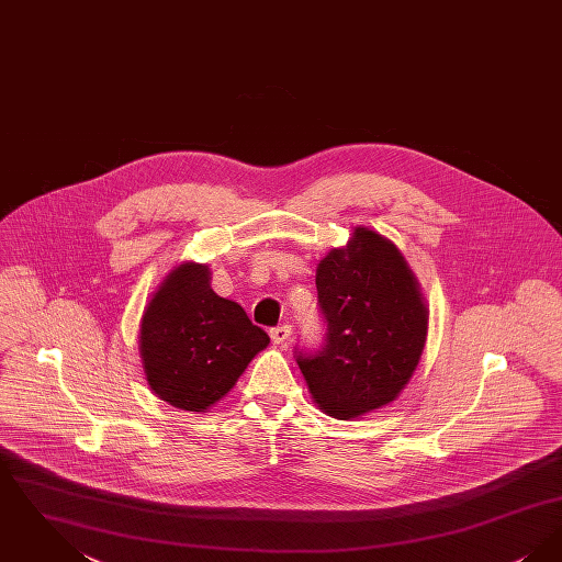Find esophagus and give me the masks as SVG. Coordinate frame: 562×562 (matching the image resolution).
Returning <instances> with one entry per match:
<instances>
[{"label": "esophagus", "mask_w": 562, "mask_h": 562, "mask_svg": "<svg viewBox=\"0 0 562 562\" xmlns=\"http://www.w3.org/2000/svg\"><path fill=\"white\" fill-rule=\"evenodd\" d=\"M269 335H271V341H273L276 346H284V344L291 339V326H289V324L276 326V328L269 330Z\"/></svg>", "instance_id": "obj_1"}]
</instances>
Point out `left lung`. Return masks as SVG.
I'll return each instance as SVG.
<instances>
[{
  "instance_id": "left-lung-1",
  "label": "left lung",
  "mask_w": 562,
  "mask_h": 562,
  "mask_svg": "<svg viewBox=\"0 0 562 562\" xmlns=\"http://www.w3.org/2000/svg\"><path fill=\"white\" fill-rule=\"evenodd\" d=\"M326 346L296 364L322 413L358 419L401 396L428 339L429 310L398 246L353 227L316 268Z\"/></svg>"
}]
</instances>
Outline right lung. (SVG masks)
I'll use <instances>...</instances> for the list:
<instances>
[{"instance_id":"add662e5","label":"right lung","mask_w":562,"mask_h":562,"mask_svg":"<svg viewBox=\"0 0 562 562\" xmlns=\"http://www.w3.org/2000/svg\"><path fill=\"white\" fill-rule=\"evenodd\" d=\"M206 263L183 261L149 296L138 324V353L151 392L175 408L206 413L225 398L268 333L236 301L211 289Z\"/></svg>"}]
</instances>
